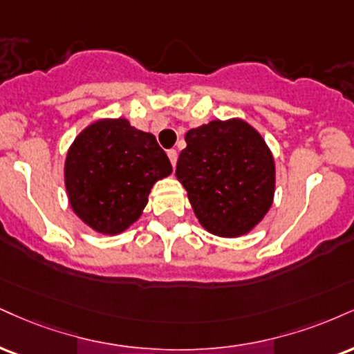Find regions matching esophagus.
I'll return each instance as SVG.
<instances>
[{
	"mask_svg": "<svg viewBox=\"0 0 354 354\" xmlns=\"http://www.w3.org/2000/svg\"><path fill=\"white\" fill-rule=\"evenodd\" d=\"M168 158H169V161H171L173 166L176 165V160H178V153H176V150H168Z\"/></svg>",
	"mask_w": 354,
	"mask_h": 354,
	"instance_id": "esophagus-1",
	"label": "esophagus"
}]
</instances>
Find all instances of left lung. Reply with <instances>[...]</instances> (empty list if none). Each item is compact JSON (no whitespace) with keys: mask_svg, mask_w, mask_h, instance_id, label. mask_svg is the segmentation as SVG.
I'll use <instances>...</instances> for the list:
<instances>
[{"mask_svg":"<svg viewBox=\"0 0 354 354\" xmlns=\"http://www.w3.org/2000/svg\"><path fill=\"white\" fill-rule=\"evenodd\" d=\"M176 165L199 224L219 237H241L269 212L275 160L263 136L239 117L191 129Z\"/></svg>","mask_w":354,"mask_h":354,"instance_id":"8db88e82","label":"left lung"}]
</instances>
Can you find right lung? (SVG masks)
Wrapping results in <instances>:
<instances>
[{
	"label": "right lung",
	"instance_id": "1",
	"mask_svg": "<svg viewBox=\"0 0 354 354\" xmlns=\"http://www.w3.org/2000/svg\"><path fill=\"white\" fill-rule=\"evenodd\" d=\"M173 171L151 133L127 118H99L75 136L64 185L75 216L104 236L125 232L143 214L156 181Z\"/></svg>",
	"mask_w": 354,
	"mask_h": 354
}]
</instances>
